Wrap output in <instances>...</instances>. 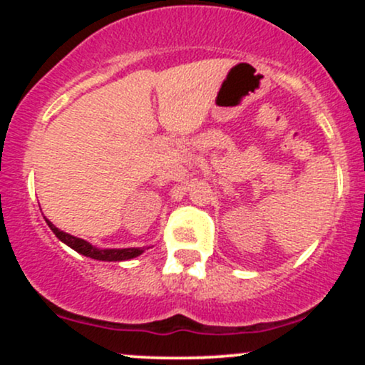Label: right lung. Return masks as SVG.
<instances>
[{"label":"right lung","mask_w":365,"mask_h":365,"mask_svg":"<svg viewBox=\"0 0 365 365\" xmlns=\"http://www.w3.org/2000/svg\"><path fill=\"white\" fill-rule=\"evenodd\" d=\"M46 223H48L49 228L53 230L54 235L60 238L63 244L68 245L70 249L75 250V252L86 255V257L96 259V261H106V262L128 261V259L137 257V255H140L145 250L144 247H130V249H98V247L89 244V242L83 240V238L73 237L70 235V233H65L61 232V230H58L49 220H46Z\"/></svg>","instance_id":"1"}]
</instances>
